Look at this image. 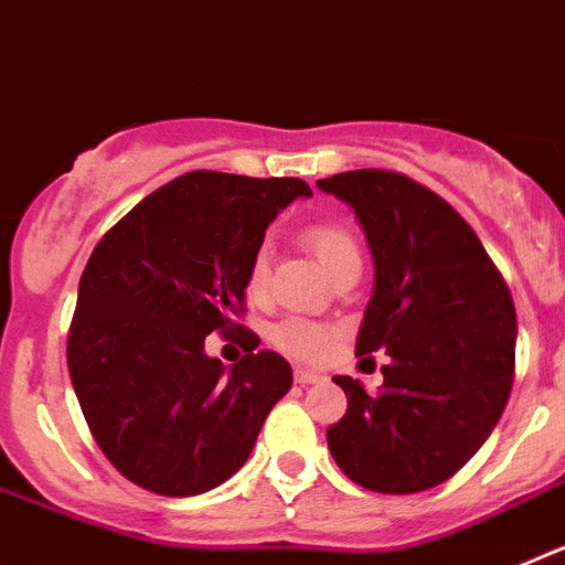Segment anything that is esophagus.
<instances>
[{
    "label": "esophagus",
    "instance_id": "34e87169",
    "mask_svg": "<svg viewBox=\"0 0 565 565\" xmlns=\"http://www.w3.org/2000/svg\"><path fill=\"white\" fill-rule=\"evenodd\" d=\"M322 373H317V371H306V367H297V371H294V382L297 384H313V382H322Z\"/></svg>",
    "mask_w": 565,
    "mask_h": 565
}]
</instances>
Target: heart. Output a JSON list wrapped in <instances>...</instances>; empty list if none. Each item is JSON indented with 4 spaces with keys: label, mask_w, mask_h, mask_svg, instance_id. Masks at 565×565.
Listing matches in <instances>:
<instances>
[{
    "label": "heart",
    "mask_w": 565,
    "mask_h": 565,
    "mask_svg": "<svg viewBox=\"0 0 565 565\" xmlns=\"http://www.w3.org/2000/svg\"><path fill=\"white\" fill-rule=\"evenodd\" d=\"M311 252L317 254L319 263L326 266V271L337 274L339 268L351 266V263H362V252H359V243L353 237V232L344 223L337 221H317L311 226H306L302 232ZM268 286V246H259L252 254L246 268V291L252 297L266 294ZM271 344L277 351H282L286 356L302 359V362H319L331 353L333 344V328L322 326V322H313V319L302 317H286L279 319L277 326L271 328Z\"/></svg>",
    "instance_id": "obj_1"
}]
</instances>
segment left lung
Listing matches in <instances>:
<instances>
[{"instance_id": "8db88e82", "label": "left lung", "mask_w": 565, "mask_h": 565, "mask_svg": "<svg viewBox=\"0 0 565 565\" xmlns=\"http://www.w3.org/2000/svg\"><path fill=\"white\" fill-rule=\"evenodd\" d=\"M317 186L351 203L376 263L356 356H391L376 396L333 379L348 411L328 427V450L359 487L424 492L476 456L507 407L515 302L472 226L407 174L353 169Z\"/></svg>"}]
</instances>
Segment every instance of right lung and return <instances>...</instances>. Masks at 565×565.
I'll return each instance as SVG.
<instances>
[{
	"label": "right lung",
	"instance_id": "add662e5",
	"mask_svg": "<svg viewBox=\"0 0 565 565\" xmlns=\"http://www.w3.org/2000/svg\"><path fill=\"white\" fill-rule=\"evenodd\" d=\"M299 178L186 172L154 189L89 254L67 333V367L87 427L118 472L167 498L232 478L291 364L239 326L246 268ZM237 332L247 356L225 371L209 332Z\"/></svg>",
	"mask_w": 565,
	"mask_h": 565
}]
</instances>
